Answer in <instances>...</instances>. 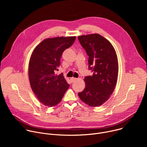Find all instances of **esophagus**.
I'll return each mask as SVG.
<instances>
[{
    "label": "esophagus",
    "instance_id": "esophagus-1",
    "mask_svg": "<svg viewBox=\"0 0 147 147\" xmlns=\"http://www.w3.org/2000/svg\"><path fill=\"white\" fill-rule=\"evenodd\" d=\"M77 80V78H74V77H72V78H71V82H74V81H76Z\"/></svg>",
    "mask_w": 147,
    "mask_h": 147
}]
</instances>
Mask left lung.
Returning <instances> with one entry per match:
<instances>
[{
    "mask_svg": "<svg viewBox=\"0 0 147 147\" xmlns=\"http://www.w3.org/2000/svg\"><path fill=\"white\" fill-rule=\"evenodd\" d=\"M78 39L88 56V69L93 73L84 77L86 87L78 95L90 107H98L110 98L116 85V51L108 40L98 34L78 36Z\"/></svg>",
    "mask_w": 147,
    "mask_h": 147,
    "instance_id": "1",
    "label": "left lung"
}]
</instances>
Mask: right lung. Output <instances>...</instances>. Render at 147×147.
I'll return each instance as SVG.
<instances>
[{
	"instance_id": "1",
	"label": "right lung",
	"mask_w": 147,
	"mask_h": 147,
	"mask_svg": "<svg viewBox=\"0 0 147 147\" xmlns=\"http://www.w3.org/2000/svg\"><path fill=\"white\" fill-rule=\"evenodd\" d=\"M76 36L55 37L44 39L31 56L28 76L30 86L38 99L44 105H56L69 88L63 74L56 75L63 52L74 42Z\"/></svg>"
}]
</instances>
